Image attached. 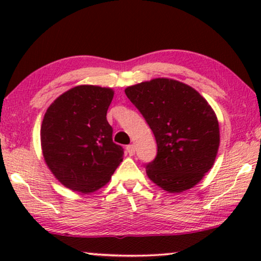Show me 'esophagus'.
I'll use <instances>...</instances> for the list:
<instances>
[{
    "label": "esophagus",
    "instance_id": "obj_1",
    "mask_svg": "<svg viewBox=\"0 0 261 261\" xmlns=\"http://www.w3.org/2000/svg\"><path fill=\"white\" fill-rule=\"evenodd\" d=\"M127 153L129 155H134V153H135V146L134 145H128L127 146Z\"/></svg>",
    "mask_w": 261,
    "mask_h": 261
}]
</instances>
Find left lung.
<instances>
[{"label": "left lung", "mask_w": 261, "mask_h": 261, "mask_svg": "<svg viewBox=\"0 0 261 261\" xmlns=\"http://www.w3.org/2000/svg\"><path fill=\"white\" fill-rule=\"evenodd\" d=\"M154 134L158 152L146 165L149 179L171 194L194 188L215 163L220 146L216 114L190 85L154 78L124 89Z\"/></svg>", "instance_id": "left-lung-1"}]
</instances>
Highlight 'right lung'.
I'll use <instances>...</instances> for the list:
<instances>
[{
    "mask_svg": "<svg viewBox=\"0 0 261 261\" xmlns=\"http://www.w3.org/2000/svg\"><path fill=\"white\" fill-rule=\"evenodd\" d=\"M114 90L78 85L57 97L46 110L40 129L46 165L64 187L91 194L108 183L123 160L107 121Z\"/></svg>",
    "mask_w": 261,
    "mask_h": 261,
    "instance_id": "right-lung-1",
    "label": "right lung"
}]
</instances>
